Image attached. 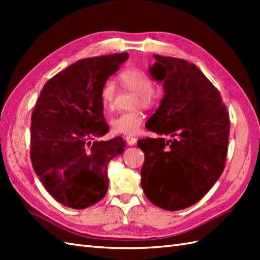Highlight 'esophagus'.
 I'll use <instances>...</instances> for the list:
<instances>
[{
  "label": "esophagus",
  "mask_w": 260,
  "mask_h": 260,
  "mask_svg": "<svg viewBox=\"0 0 260 260\" xmlns=\"http://www.w3.org/2000/svg\"><path fill=\"white\" fill-rule=\"evenodd\" d=\"M125 140H126V142H127V144H128L129 146L135 145L136 142H137V140L135 139V137H132V136H126Z\"/></svg>",
  "instance_id": "1"
}]
</instances>
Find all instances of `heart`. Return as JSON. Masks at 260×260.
<instances>
[{"label": "heart", "mask_w": 260, "mask_h": 260, "mask_svg": "<svg viewBox=\"0 0 260 260\" xmlns=\"http://www.w3.org/2000/svg\"><path fill=\"white\" fill-rule=\"evenodd\" d=\"M119 80L124 89L134 92L136 95L133 103L134 107L141 105L150 109L156 107L161 102V92L153 87L152 78L142 69H127L119 75ZM116 99H117V88H116L115 81L107 79L101 89V101L106 112H114L116 108ZM144 119V113L140 108H136L116 116L110 120V127L116 134L133 136L139 133Z\"/></svg>", "instance_id": "b5f03b06"}]
</instances>
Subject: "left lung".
Segmentation results:
<instances>
[{
	"mask_svg": "<svg viewBox=\"0 0 260 260\" xmlns=\"http://www.w3.org/2000/svg\"><path fill=\"white\" fill-rule=\"evenodd\" d=\"M151 75L165 95L147 128L170 140H139L144 152L142 187L153 204L169 211L189 208L222 174L230 119L221 95L194 64L154 54Z\"/></svg>",
	"mask_w": 260,
	"mask_h": 260,
	"instance_id": "obj_1",
	"label": "left lung"
}]
</instances>
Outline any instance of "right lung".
Returning <instances> with one entry per match:
<instances>
[{
  "mask_svg": "<svg viewBox=\"0 0 260 260\" xmlns=\"http://www.w3.org/2000/svg\"><path fill=\"white\" fill-rule=\"evenodd\" d=\"M128 58L115 53L81 59L49 79L31 116L30 157L43 186L64 207L85 209L108 189L107 165L124 152L117 136L92 142L108 132L101 89Z\"/></svg>",
  "mask_w": 260,
  "mask_h": 260,
  "instance_id": "obj_1",
  "label": "right lung"
}]
</instances>
